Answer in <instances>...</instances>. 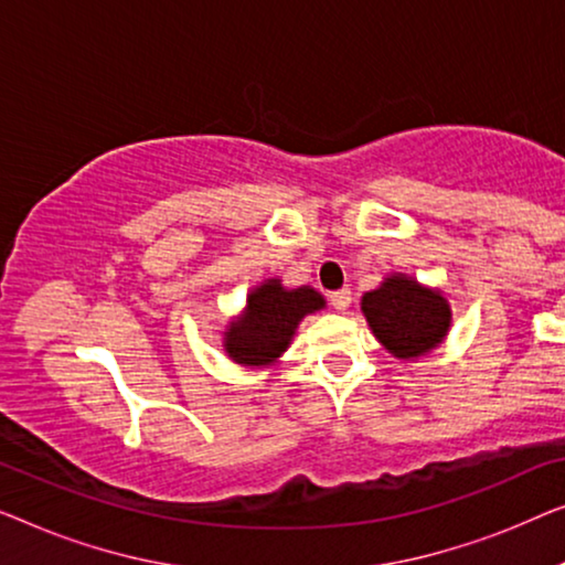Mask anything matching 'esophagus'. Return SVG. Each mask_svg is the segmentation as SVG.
<instances>
[{
  "instance_id": "obj_1",
  "label": "esophagus",
  "mask_w": 565,
  "mask_h": 565,
  "mask_svg": "<svg viewBox=\"0 0 565 565\" xmlns=\"http://www.w3.org/2000/svg\"><path fill=\"white\" fill-rule=\"evenodd\" d=\"M351 289H338V291H330V305L338 309V312H345L348 307H351Z\"/></svg>"
}]
</instances>
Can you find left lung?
<instances>
[{"mask_svg": "<svg viewBox=\"0 0 565 565\" xmlns=\"http://www.w3.org/2000/svg\"><path fill=\"white\" fill-rule=\"evenodd\" d=\"M365 322L394 359L412 361L438 348L450 330V305L438 289L404 274L386 276L361 299Z\"/></svg>", "mask_w": 565, "mask_h": 565, "instance_id": "obj_1", "label": "left lung"}]
</instances>
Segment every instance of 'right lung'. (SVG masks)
Wrapping results in <instances>:
<instances>
[{"instance_id": "1", "label": "right lung", "mask_w": 565, "mask_h": 565, "mask_svg": "<svg viewBox=\"0 0 565 565\" xmlns=\"http://www.w3.org/2000/svg\"><path fill=\"white\" fill-rule=\"evenodd\" d=\"M324 307L312 286L284 289L281 279H266L248 294L245 312L227 324L225 353L241 365H271L289 348L307 315Z\"/></svg>"}]
</instances>
